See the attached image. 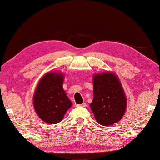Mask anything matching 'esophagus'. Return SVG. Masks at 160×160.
I'll list each match as a JSON object with an SVG mask.
<instances>
[{"label": "esophagus", "instance_id": "obj_1", "mask_svg": "<svg viewBox=\"0 0 160 160\" xmlns=\"http://www.w3.org/2000/svg\"><path fill=\"white\" fill-rule=\"evenodd\" d=\"M86 106H87V105H86V103H85V102H84V103H82V104H80V105H76V106H77V107H85Z\"/></svg>", "mask_w": 160, "mask_h": 160}]
</instances>
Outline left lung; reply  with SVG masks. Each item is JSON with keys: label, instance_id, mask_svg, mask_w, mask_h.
I'll list each match as a JSON object with an SVG mask.
<instances>
[{"label": "left lung", "instance_id": "8db88e82", "mask_svg": "<svg viewBox=\"0 0 160 160\" xmlns=\"http://www.w3.org/2000/svg\"><path fill=\"white\" fill-rule=\"evenodd\" d=\"M94 98L90 108L98 123L109 126L123 117L127 108V98L121 82L111 72L93 76Z\"/></svg>", "mask_w": 160, "mask_h": 160}]
</instances>
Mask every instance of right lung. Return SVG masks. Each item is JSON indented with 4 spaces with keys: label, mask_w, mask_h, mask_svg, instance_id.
I'll use <instances>...</instances> for the list:
<instances>
[{
    "label": "right lung",
    "mask_w": 160,
    "mask_h": 160,
    "mask_svg": "<svg viewBox=\"0 0 160 160\" xmlns=\"http://www.w3.org/2000/svg\"><path fill=\"white\" fill-rule=\"evenodd\" d=\"M64 76L48 72L39 81L33 95V106L40 119L48 124L61 122L72 102L63 89Z\"/></svg>",
    "instance_id": "right-lung-1"
}]
</instances>
